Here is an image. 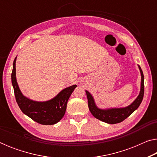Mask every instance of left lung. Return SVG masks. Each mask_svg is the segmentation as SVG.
<instances>
[{"label":"left lung","mask_w":157,"mask_h":157,"mask_svg":"<svg viewBox=\"0 0 157 157\" xmlns=\"http://www.w3.org/2000/svg\"><path fill=\"white\" fill-rule=\"evenodd\" d=\"M140 74H141V86H140V91L139 96L128 107L124 108H117L111 109H98L95 104L94 100L92 95L90 94L89 91H86L87 99H88L89 109L92 115L95 118L98 119L101 121L105 122L109 124H116L119 123L121 122L129 117L134 111L137 109L141 103L143 95H144V75L143 71L139 66Z\"/></svg>","instance_id":"obj_1"}]
</instances>
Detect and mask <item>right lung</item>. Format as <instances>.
I'll list each match as a JSON object with an SVG mask.
<instances>
[{
  "mask_svg": "<svg viewBox=\"0 0 157 157\" xmlns=\"http://www.w3.org/2000/svg\"><path fill=\"white\" fill-rule=\"evenodd\" d=\"M16 59L13 63L12 83L14 88L16 100L22 112L36 123L41 124H54L64 116L66 105L77 85H73L63 89L56 97L46 102H36L23 95L18 88L16 79Z\"/></svg>",
  "mask_w": 157,
  "mask_h": 157,
  "instance_id": "right-lung-1",
  "label": "right lung"
}]
</instances>
